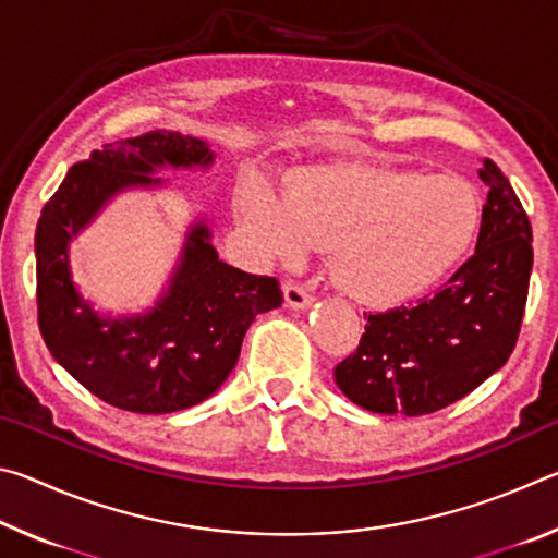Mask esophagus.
<instances>
[{
    "label": "esophagus",
    "mask_w": 558,
    "mask_h": 558,
    "mask_svg": "<svg viewBox=\"0 0 558 558\" xmlns=\"http://www.w3.org/2000/svg\"><path fill=\"white\" fill-rule=\"evenodd\" d=\"M282 295H286V305L288 307H295V310H305L313 305V295L305 290V286H300L295 280H288L286 286H282Z\"/></svg>",
    "instance_id": "obj_1"
}]
</instances>
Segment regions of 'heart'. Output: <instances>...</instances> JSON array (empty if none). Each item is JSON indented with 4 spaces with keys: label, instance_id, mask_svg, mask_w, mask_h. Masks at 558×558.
<instances>
[{
    "label": "heart",
    "instance_id": "1",
    "mask_svg": "<svg viewBox=\"0 0 558 558\" xmlns=\"http://www.w3.org/2000/svg\"><path fill=\"white\" fill-rule=\"evenodd\" d=\"M239 219L272 258L307 245L329 251V272L347 295L389 305L436 282L475 239L483 202L458 177L411 169L315 165L290 172L282 194L243 184Z\"/></svg>",
    "mask_w": 558,
    "mask_h": 558
}]
</instances>
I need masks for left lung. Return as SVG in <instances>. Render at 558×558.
<instances>
[{
	"mask_svg": "<svg viewBox=\"0 0 558 558\" xmlns=\"http://www.w3.org/2000/svg\"><path fill=\"white\" fill-rule=\"evenodd\" d=\"M489 186L470 256L438 292L364 315V335L335 366L349 401L374 413L426 415L456 403L512 354L532 276V223L509 179L485 157Z\"/></svg>",
	"mask_w": 558,
	"mask_h": 558,
	"instance_id": "left-lung-1",
	"label": "left lung"
}]
</instances>
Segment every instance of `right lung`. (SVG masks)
Returning <instances> with one entry per match:
<instances>
[{
  "label": "right lung",
  "mask_w": 558,
  "mask_h": 558,
  "mask_svg": "<svg viewBox=\"0 0 558 558\" xmlns=\"http://www.w3.org/2000/svg\"><path fill=\"white\" fill-rule=\"evenodd\" d=\"M206 143L153 130L102 145L75 162L36 223V310L46 347L75 381L116 409L172 413L202 403L239 362L245 329L282 305L280 282L219 260L196 223L167 295L143 317L93 313L73 288L69 241L112 194L153 186L157 167H209Z\"/></svg>",
  "instance_id": "obj_1"
}]
</instances>
